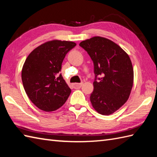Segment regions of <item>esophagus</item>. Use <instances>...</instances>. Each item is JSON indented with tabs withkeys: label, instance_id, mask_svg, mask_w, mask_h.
<instances>
[{
	"label": "esophagus",
	"instance_id": "1",
	"mask_svg": "<svg viewBox=\"0 0 157 157\" xmlns=\"http://www.w3.org/2000/svg\"><path fill=\"white\" fill-rule=\"evenodd\" d=\"M82 84H83V83H79V84H73V87H74L75 88H81Z\"/></svg>",
	"mask_w": 157,
	"mask_h": 157
}]
</instances>
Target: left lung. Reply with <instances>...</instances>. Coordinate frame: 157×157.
<instances>
[{"label":"left lung","instance_id":"8db88e82","mask_svg":"<svg viewBox=\"0 0 157 157\" xmlns=\"http://www.w3.org/2000/svg\"><path fill=\"white\" fill-rule=\"evenodd\" d=\"M79 46L94 63L92 106L100 114L111 115L125 104L131 93L134 82L131 60L119 45L100 36L82 41Z\"/></svg>","mask_w":157,"mask_h":157}]
</instances>
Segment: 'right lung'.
<instances>
[{"label": "right lung", "mask_w": 157, "mask_h": 157, "mask_svg": "<svg viewBox=\"0 0 157 157\" xmlns=\"http://www.w3.org/2000/svg\"><path fill=\"white\" fill-rule=\"evenodd\" d=\"M75 46L73 42L48 41L35 48L26 59L21 71L23 88L38 109L54 111L67 100L71 90L60 71L65 55Z\"/></svg>", "instance_id": "obj_1"}]
</instances>
